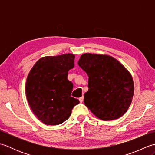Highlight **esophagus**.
<instances>
[{
    "label": "esophagus",
    "instance_id": "obj_1",
    "mask_svg": "<svg viewBox=\"0 0 155 155\" xmlns=\"http://www.w3.org/2000/svg\"><path fill=\"white\" fill-rule=\"evenodd\" d=\"M78 100H79V101L81 102V103H83V100H84V97H80L79 98H78Z\"/></svg>",
    "mask_w": 155,
    "mask_h": 155
}]
</instances>
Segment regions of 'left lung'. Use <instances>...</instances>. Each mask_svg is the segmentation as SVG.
Masks as SVG:
<instances>
[{
    "instance_id": "8db88e82",
    "label": "left lung",
    "mask_w": 155,
    "mask_h": 155,
    "mask_svg": "<svg viewBox=\"0 0 155 155\" xmlns=\"http://www.w3.org/2000/svg\"><path fill=\"white\" fill-rule=\"evenodd\" d=\"M78 64L88 77L84 104L101 120L123 116L130 107L134 90L127 69L110 56L97 54H83Z\"/></svg>"
}]
</instances>
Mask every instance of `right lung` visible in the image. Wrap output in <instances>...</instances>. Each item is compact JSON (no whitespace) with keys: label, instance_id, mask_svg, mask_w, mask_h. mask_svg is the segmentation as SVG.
<instances>
[{"label":"right lung","instance_id":"right-lung-1","mask_svg":"<svg viewBox=\"0 0 155 155\" xmlns=\"http://www.w3.org/2000/svg\"><path fill=\"white\" fill-rule=\"evenodd\" d=\"M74 55L64 54L39 59L26 83V96L33 113L42 123L57 125L67 120L79 101L71 96L73 84L67 79Z\"/></svg>","mask_w":155,"mask_h":155}]
</instances>
